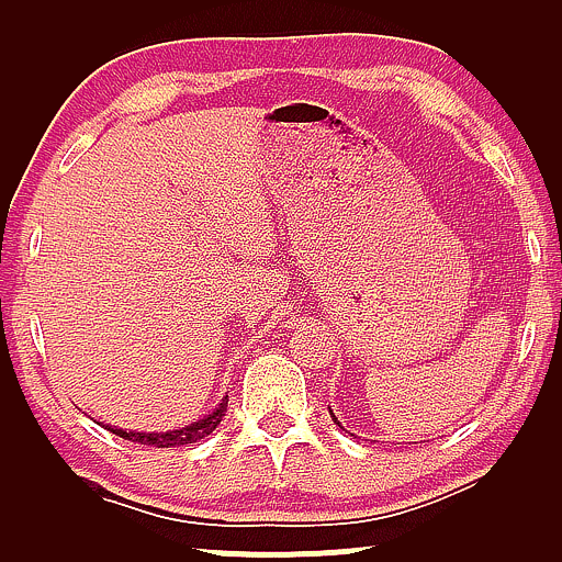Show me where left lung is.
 <instances>
[{
    "mask_svg": "<svg viewBox=\"0 0 562 562\" xmlns=\"http://www.w3.org/2000/svg\"><path fill=\"white\" fill-rule=\"evenodd\" d=\"M330 415H334V413H330ZM334 420H336V417H334ZM336 425H338V420H336Z\"/></svg>",
    "mask_w": 562,
    "mask_h": 562,
    "instance_id": "obj_1",
    "label": "left lung"
}]
</instances>
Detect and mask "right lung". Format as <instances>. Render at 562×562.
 <instances>
[{"mask_svg": "<svg viewBox=\"0 0 562 562\" xmlns=\"http://www.w3.org/2000/svg\"><path fill=\"white\" fill-rule=\"evenodd\" d=\"M228 400L221 402V405L213 409L211 415H205L203 420L186 425L180 430H168V432H134V430H122V428H112V425H104L109 432L120 436L124 440L139 442V446H153V448H178V446H188V442H199L201 438L211 436L216 430V425L221 423V417L226 413Z\"/></svg>", "mask_w": 562, "mask_h": 562, "instance_id": "1", "label": "right lung"}]
</instances>
